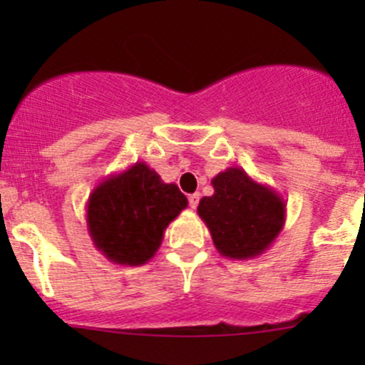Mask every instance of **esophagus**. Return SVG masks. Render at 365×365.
Listing matches in <instances>:
<instances>
[{
	"instance_id": "esophagus-1",
	"label": "esophagus",
	"mask_w": 365,
	"mask_h": 365,
	"mask_svg": "<svg viewBox=\"0 0 365 365\" xmlns=\"http://www.w3.org/2000/svg\"><path fill=\"white\" fill-rule=\"evenodd\" d=\"M197 203H200V192L189 194V206H190V208H196Z\"/></svg>"
}]
</instances>
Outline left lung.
<instances>
[{
	"label": "left lung",
	"mask_w": 365,
	"mask_h": 365,
	"mask_svg": "<svg viewBox=\"0 0 365 365\" xmlns=\"http://www.w3.org/2000/svg\"><path fill=\"white\" fill-rule=\"evenodd\" d=\"M197 213L215 249L230 259H251L270 247L286 222V201L277 190L252 180L242 168H227L212 180Z\"/></svg>",
	"instance_id": "left-lung-1"
}]
</instances>
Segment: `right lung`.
Returning a JSON list of instances; mask_svg holds the SVG:
<instances>
[{
	"instance_id": "right-lung-1",
	"label": "right lung",
	"mask_w": 365,
	"mask_h": 365,
	"mask_svg": "<svg viewBox=\"0 0 365 365\" xmlns=\"http://www.w3.org/2000/svg\"><path fill=\"white\" fill-rule=\"evenodd\" d=\"M175 183H164L146 162L102 180L86 203L93 245L116 264L139 267L159 251L165 227L187 208Z\"/></svg>"
}]
</instances>
